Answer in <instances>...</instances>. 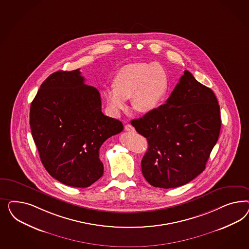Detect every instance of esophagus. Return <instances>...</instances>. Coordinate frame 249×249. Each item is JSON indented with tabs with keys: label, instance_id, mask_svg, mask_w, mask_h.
Wrapping results in <instances>:
<instances>
[{
	"label": "esophagus",
	"instance_id": "esophagus-1",
	"mask_svg": "<svg viewBox=\"0 0 249 249\" xmlns=\"http://www.w3.org/2000/svg\"><path fill=\"white\" fill-rule=\"evenodd\" d=\"M125 130H127V131H129V132H134L135 131V128H133L130 124H127V125H125Z\"/></svg>",
	"mask_w": 249,
	"mask_h": 249
}]
</instances>
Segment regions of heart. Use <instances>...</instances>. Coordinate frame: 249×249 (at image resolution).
Masks as SVG:
<instances>
[{
  "label": "heart",
  "mask_w": 249,
  "mask_h": 249,
  "mask_svg": "<svg viewBox=\"0 0 249 249\" xmlns=\"http://www.w3.org/2000/svg\"><path fill=\"white\" fill-rule=\"evenodd\" d=\"M115 87L104 91L109 111L119 116L127 107V99L132 98L133 109L150 113L159 108L169 90V78L158 63L138 62L125 65L117 72Z\"/></svg>",
  "instance_id": "heart-1"
}]
</instances>
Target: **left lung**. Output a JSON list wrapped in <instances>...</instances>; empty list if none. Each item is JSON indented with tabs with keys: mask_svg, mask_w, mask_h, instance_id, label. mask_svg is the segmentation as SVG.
<instances>
[{
	"mask_svg": "<svg viewBox=\"0 0 249 249\" xmlns=\"http://www.w3.org/2000/svg\"><path fill=\"white\" fill-rule=\"evenodd\" d=\"M131 125L148 141L142 172L151 185L175 188L205 169L221 128L220 107L211 89L183 72L166 104Z\"/></svg>",
	"mask_w": 249,
	"mask_h": 249,
	"instance_id": "8db88e82",
	"label": "left lung"
}]
</instances>
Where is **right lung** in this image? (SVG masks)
Segmentation results:
<instances>
[{
    "label": "right lung",
    "instance_id": "1",
    "mask_svg": "<svg viewBox=\"0 0 249 249\" xmlns=\"http://www.w3.org/2000/svg\"><path fill=\"white\" fill-rule=\"evenodd\" d=\"M79 69L57 71L41 85L30 107L32 136L41 161L62 183L86 188L103 175L99 149L123 129L101 111L98 89Z\"/></svg>",
    "mask_w": 249,
    "mask_h": 249
}]
</instances>
